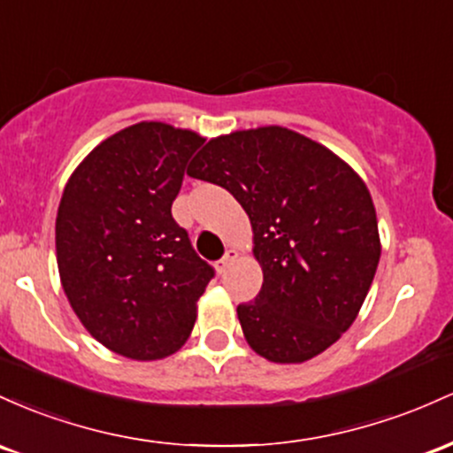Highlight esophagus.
Masks as SVG:
<instances>
[{"mask_svg": "<svg viewBox=\"0 0 453 453\" xmlns=\"http://www.w3.org/2000/svg\"><path fill=\"white\" fill-rule=\"evenodd\" d=\"M233 258H235V250H226V252H225V257H222L220 261L216 263L218 272H220V273H225V272H226V267L231 265V263H233Z\"/></svg>", "mask_w": 453, "mask_h": 453, "instance_id": "obj_1", "label": "esophagus"}]
</instances>
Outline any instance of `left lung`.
<instances>
[{"mask_svg": "<svg viewBox=\"0 0 453 453\" xmlns=\"http://www.w3.org/2000/svg\"><path fill=\"white\" fill-rule=\"evenodd\" d=\"M188 175L225 188L250 218L263 287L237 306L248 344L276 364L332 347L380 257L377 211L357 173L327 147L267 126L211 139Z\"/></svg>", "mask_w": 453, "mask_h": 453, "instance_id": "left-lung-1", "label": "left lung"}]
</instances>
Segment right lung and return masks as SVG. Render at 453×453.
Instances as JSON below:
<instances>
[{
    "mask_svg": "<svg viewBox=\"0 0 453 453\" xmlns=\"http://www.w3.org/2000/svg\"><path fill=\"white\" fill-rule=\"evenodd\" d=\"M203 143L190 130L141 121L103 141L65 184L55 222L64 291L91 336L124 357L175 353L216 276L171 213Z\"/></svg>",
    "mask_w": 453,
    "mask_h": 453,
    "instance_id": "obj_1",
    "label": "right lung"
}]
</instances>
